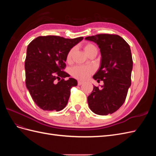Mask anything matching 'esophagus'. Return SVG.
Here are the masks:
<instances>
[{
  "label": "esophagus",
  "instance_id": "esophagus-1",
  "mask_svg": "<svg viewBox=\"0 0 156 156\" xmlns=\"http://www.w3.org/2000/svg\"><path fill=\"white\" fill-rule=\"evenodd\" d=\"M83 84V81H78V85H79V86L81 85V84Z\"/></svg>",
  "mask_w": 156,
  "mask_h": 156
}]
</instances>
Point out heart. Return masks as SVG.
Wrapping results in <instances>:
<instances>
[{"mask_svg": "<svg viewBox=\"0 0 156 156\" xmlns=\"http://www.w3.org/2000/svg\"><path fill=\"white\" fill-rule=\"evenodd\" d=\"M94 49H96V47L92 44H87L84 45V50L87 54H88L90 52ZM74 51V49H70L66 56V60L69 62L72 59V56ZM94 72L93 67L90 66H76L71 69V74L77 79L84 80L88 77L90 74Z\"/></svg>", "mask_w": 156, "mask_h": 156, "instance_id": "1", "label": "heart"}]
</instances>
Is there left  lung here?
Here are the masks:
<instances>
[{"label":"left lung","instance_id":"8db88e82","mask_svg":"<svg viewBox=\"0 0 156 156\" xmlns=\"http://www.w3.org/2000/svg\"><path fill=\"white\" fill-rule=\"evenodd\" d=\"M100 49L101 63L93 78L103 81L101 88L94 86L88 96L90 110L99 115H107L123 105L131 86L133 60L130 47L119 35L101 34L85 37Z\"/></svg>","mask_w":156,"mask_h":156}]
</instances>
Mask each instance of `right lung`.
<instances>
[{
	"label": "right lung",
	"instance_id": "obj_1",
	"mask_svg": "<svg viewBox=\"0 0 156 156\" xmlns=\"http://www.w3.org/2000/svg\"><path fill=\"white\" fill-rule=\"evenodd\" d=\"M83 40L56 36H39L27 47L25 62L26 87L36 104L44 111H60L66 106L70 89L77 85L63 69L69 50ZM58 79L59 81L57 82Z\"/></svg>",
	"mask_w": 156,
	"mask_h": 156
}]
</instances>
